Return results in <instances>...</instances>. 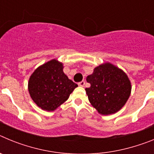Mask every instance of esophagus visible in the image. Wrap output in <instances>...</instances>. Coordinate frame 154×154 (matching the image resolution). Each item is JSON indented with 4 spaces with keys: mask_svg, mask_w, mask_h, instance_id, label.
<instances>
[{
    "mask_svg": "<svg viewBox=\"0 0 154 154\" xmlns=\"http://www.w3.org/2000/svg\"><path fill=\"white\" fill-rule=\"evenodd\" d=\"M85 81H81V82H79L78 83V85H79V86H82V87H83L84 85H85Z\"/></svg>",
    "mask_w": 154,
    "mask_h": 154,
    "instance_id": "1",
    "label": "esophagus"
}]
</instances>
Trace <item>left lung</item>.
Wrapping results in <instances>:
<instances>
[{"label": "left lung", "instance_id": "left-lung-1", "mask_svg": "<svg viewBox=\"0 0 154 154\" xmlns=\"http://www.w3.org/2000/svg\"><path fill=\"white\" fill-rule=\"evenodd\" d=\"M91 86L86 94L94 108L103 115H110L119 111L128 100L131 84L124 72L110 63L95 68L86 78Z\"/></svg>", "mask_w": 154, "mask_h": 154}]
</instances>
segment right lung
<instances>
[{
  "label": "right lung",
  "mask_w": 154,
  "mask_h": 154,
  "mask_svg": "<svg viewBox=\"0 0 154 154\" xmlns=\"http://www.w3.org/2000/svg\"><path fill=\"white\" fill-rule=\"evenodd\" d=\"M62 69V64L53 59L38 68L30 77V96L42 109L55 110L69 99L78 86L68 78Z\"/></svg>",
  "instance_id": "1"
}]
</instances>
